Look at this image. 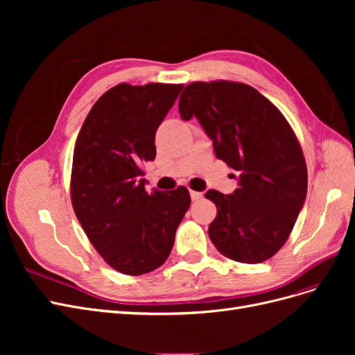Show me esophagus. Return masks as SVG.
<instances>
[{
    "instance_id": "obj_1",
    "label": "esophagus",
    "mask_w": 355,
    "mask_h": 355,
    "mask_svg": "<svg viewBox=\"0 0 355 355\" xmlns=\"http://www.w3.org/2000/svg\"><path fill=\"white\" fill-rule=\"evenodd\" d=\"M189 194H191V198L194 201L202 198V192H198V191H189Z\"/></svg>"
}]
</instances>
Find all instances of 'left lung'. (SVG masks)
<instances>
[{"instance_id":"left-lung-1","label":"left lung","mask_w":355,"mask_h":355,"mask_svg":"<svg viewBox=\"0 0 355 355\" xmlns=\"http://www.w3.org/2000/svg\"><path fill=\"white\" fill-rule=\"evenodd\" d=\"M180 118L196 116L218 158L239 171V188L209 189L218 214L209 227L214 247L232 261L261 263L287 241L306 198L302 149L284 115L243 83H191ZM235 178V176H234Z\"/></svg>"}]
</instances>
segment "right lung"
Segmentation results:
<instances>
[{
  "instance_id": "obj_1",
  "label": "right lung",
  "mask_w": 355,
  "mask_h": 355,
  "mask_svg": "<svg viewBox=\"0 0 355 355\" xmlns=\"http://www.w3.org/2000/svg\"><path fill=\"white\" fill-rule=\"evenodd\" d=\"M182 84H118L102 94L75 142L73 211L105 262L125 275L157 270L189 209L185 187L145 189L141 166L155 158V132Z\"/></svg>"
}]
</instances>
